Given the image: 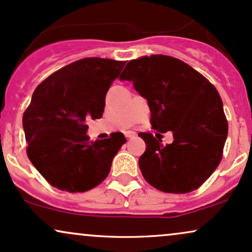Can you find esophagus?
Wrapping results in <instances>:
<instances>
[{
    "label": "esophagus",
    "mask_w": 252,
    "mask_h": 252,
    "mask_svg": "<svg viewBox=\"0 0 252 252\" xmlns=\"http://www.w3.org/2000/svg\"><path fill=\"white\" fill-rule=\"evenodd\" d=\"M125 135H126L127 139H132V138L135 137V134L133 132H126Z\"/></svg>",
    "instance_id": "34e87169"
}]
</instances>
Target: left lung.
<instances>
[{"instance_id":"left-lung-1","label":"left lung","mask_w":252,"mask_h":252,"mask_svg":"<svg viewBox=\"0 0 252 252\" xmlns=\"http://www.w3.org/2000/svg\"><path fill=\"white\" fill-rule=\"evenodd\" d=\"M121 81L133 82L151 111V125L173 133L166 146L151 133H140L146 144L139 158L145 180L167 193H188L205 182L220 162L227 121L218 92L185 62L166 55L132 60Z\"/></svg>"}]
</instances>
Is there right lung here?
I'll list each match as a JSON object with an SVG mask.
<instances>
[{"label": "right lung", "instance_id": "add662e5", "mask_svg": "<svg viewBox=\"0 0 252 252\" xmlns=\"http://www.w3.org/2000/svg\"><path fill=\"white\" fill-rule=\"evenodd\" d=\"M125 61L86 58L53 73L37 86L23 114L27 155L44 179L68 192L99 185L126 143L123 133L91 141L88 119H100L105 97Z\"/></svg>", "mask_w": 252, "mask_h": 252}]
</instances>
